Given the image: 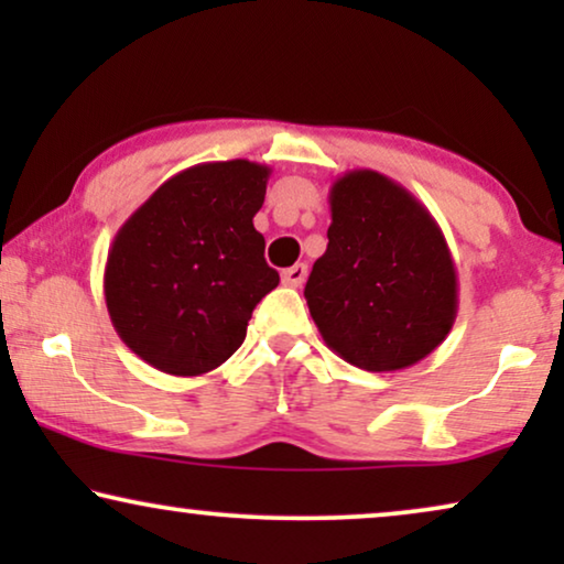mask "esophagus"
I'll return each instance as SVG.
<instances>
[{"label": "esophagus", "instance_id": "esophagus-1", "mask_svg": "<svg viewBox=\"0 0 564 564\" xmlns=\"http://www.w3.org/2000/svg\"><path fill=\"white\" fill-rule=\"evenodd\" d=\"M305 276H307V267L305 264H295V267L284 269L282 282L290 284V288H300V284L305 282Z\"/></svg>", "mask_w": 564, "mask_h": 564}]
</instances>
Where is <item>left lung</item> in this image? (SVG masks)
I'll return each instance as SVG.
<instances>
[{"label": "left lung", "mask_w": 564, "mask_h": 564, "mask_svg": "<svg viewBox=\"0 0 564 564\" xmlns=\"http://www.w3.org/2000/svg\"><path fill=\"white\" fill-rule=\"evenodd\" d=\"M328 249L305 300L330 351L367 372H395L449 336L459 290L449 246L403 184L354 169L330 187Z\"/></svg>", "instance_id": "1"}]
</instances>
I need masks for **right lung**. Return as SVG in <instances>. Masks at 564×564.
I'll list each match as a JSON object with an SVG mask.
<instances>
[{
  "mask_svg": "<svg viewBox=\"0 0 564 564\" xmlns=\"http://www.w3.org/2000/svg\"><path fill=\"white\" fill-rule=\"evenodd\" d=\"M272 169L207 161L166 180L112 238L105 303L118 336L159 372L197 377L246 338L280 274L253 215Z\"/></svg>",
  "mask_w": 564,
  "mask_h": 564,
  "instance_id": "obj_1",
  "label": "right lung"
}]
</instances>
